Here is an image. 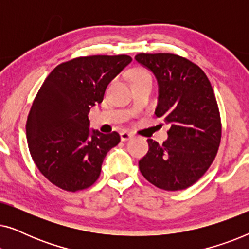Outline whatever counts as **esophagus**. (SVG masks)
I'll return each mask as SVG.
<instances>
[{"mask_svg":"<svg viewBox=\"0 0 249 249\" xmlns=\"http://www.w3.org/2000/svg\"><path fill=\"white\" fill-rule=\"evenodd\" d=\"M120 138H121L122 142H125V141H128V139L131 138V134H130V132H128V131H121L120 132Z\"/></svg>","mask_w":249,"mask_h":249,"instance_id":"obj_1","label":"esophagus"}]
</instances>
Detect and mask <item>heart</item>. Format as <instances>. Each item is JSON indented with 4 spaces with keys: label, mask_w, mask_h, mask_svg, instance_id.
<instances>
[{
    "label": "heart",
    "mask_w": 249,
    "mask_h": 249,
    "mask_svg": "<svg viewBox=\"0 0 249 249\" xmlns=\"http://www.w3.org/2000/svg\"><path fill=\"white\" fill-rule=\"evenodd\" d=\"M132 81H138V80H145V79H152L151 74L144 69H136L131 76Z\"/></svg>",
    "instance_id": "obj_1"
}]
</instances>
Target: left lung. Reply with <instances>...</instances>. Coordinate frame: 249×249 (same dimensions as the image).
Returning <instances> with one entry per match:
<instances>
[{"label": "left lung", "mask_w": 249, "mask_h": 249, "mask_svg": "<svg viewBox=\"0 0 249 249\" xmlns=\"http://www.w3.org/2000/svg\"><path fill=\"white\" fill-rule=\"evenodd\" d=\"M135 59L155 74V114L170 124L162 145L147 139L139 170L160 189L188 188L205 175L219 151L222 124L212 85L197 64L177 54L139 53Z\"/></svg>", "instance_id": "8db88e82"}]
</instances>
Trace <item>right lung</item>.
<instances>
[{"mask_svg": "<svg viewBox=\"0 0 249 249\" xmlns=\"http://www.w3.org/2000/svg\"><path fill=\"white\" fill-rule=\"evenodd\" d=\"M131 61L125 54L76 57L54 68L39 88L27 118V142L37 169L53 185L74 193L98 179L120 136L90 134L88 113Z\"/></svg>", "mask_w": 249, "mask_h": 249, "instance_id": "obj_1", "label": "right lung"}]
</instances>
